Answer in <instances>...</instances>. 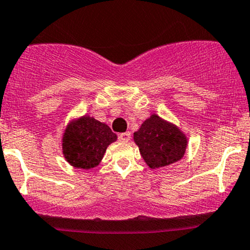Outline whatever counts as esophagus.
<instances>
[{
	"label": "esophagus",
	"mask_w": 250,
	"mask_h": 250,
	"mask_svg": "<svg viewBox=\"0 0 250 250\" xmlns=\"http://www.w3.org/2000/svg\"><path fill=\"white\" fill-rule=\"evenodd\" d=\"M130 139H131L130 132H124L119 134V140H122V142H130Z\"/></svg>",
	"instance_id": "1"
}]
</instances>
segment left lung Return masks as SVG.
<instances>
[{"mask_svg": "<svg viewBox=\"0 0 250 250\" xmlns=\"http://www.w3.org/2000/svg\"><path fill=\"white\" fill-rule=\"evenodd\" d=\"M133 142L139 147L143 159L151 169L177 163L186 155L187 134L175 123L152 113L133 133Z\"/></svg>", "mask_w": 250, "mask_h": 250, "instance_id": "left-lung-1", "label": "left lung"}]
</instances>
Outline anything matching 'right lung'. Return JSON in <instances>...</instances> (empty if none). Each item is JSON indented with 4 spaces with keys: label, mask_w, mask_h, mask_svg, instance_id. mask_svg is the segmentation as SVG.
<instances>
[{
    "label": "right lung",
    "mask_w": 250,
    "mask_h": 250,
    "mask_svg": "<svg viewBox=\"0 0 250 250\" xmlns=\"http://www.w3.org/2000/svg\"><path fill=\"white\" fill-rule=\"evenodd\" d=\"M117 138L110 126L89 114L73 118L61 137L63 157L69 165L78 169H93L102 162L108 145Z\"/></svg>",
    "instance_id": "obj_1"
}]
</instances>
